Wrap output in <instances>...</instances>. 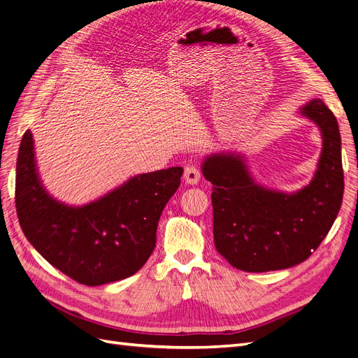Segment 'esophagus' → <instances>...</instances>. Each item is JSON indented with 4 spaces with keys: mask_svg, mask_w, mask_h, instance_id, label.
Wrapping results in <instances>:
<instances>
[{
    "mask_svg": "<svg viewBox=\"0 0 358 358\" xmlns=\"http://www.w3.org/2000/svg\"><path fill=\"white\" fill-rule=\"evenodd\" d=\"M183 180H185L188 185H196L200 180V170L196 166H187L183 170Z\"/></svg>",
    "mask_w": 358,
    "mask_h": 358,
    "instance_id": "obj_1",
    "label": "esophagus"
}]
</instances>
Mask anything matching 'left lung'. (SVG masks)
<instances>
[{"instance_id":"left-lung-1","label":"left lung","mask_w":358,"mask_h":358,"mask_svg":"<svg viewBox=\"0 0 358 358\" xmlns=\"http://www.w3.org/2000/svg\"><path fill=\"white\" fill-rule=\"evenodd\" d=\"M299 113L320 128L322 138L315 175L301 189L282 192L259 185L241 154H212L201 164L203 176L213 185L216 251L245 272L282 270L305 262L339 213L343 170L338 121L320 99Z\"/></svg>"}]
</instances>
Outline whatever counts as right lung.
Instances as JSON below:
<instances>
[{
    "label": "right lung",
    "mask_w": 358,
    "mask_h": 358,
    "mask_svg": "<svg viewBox=\"0 0 358 358\" xmlns=\"http://www.w3.org/2000/svg\"><path fill=\"white\" fill-rule=\"evenodd\" d=\"M182 173V167L143 173L99 200L69 206L43 187L27 129L16 162L19 224L38 254L76 282H115L134 275L152 254L159 216Z\"/></svg>",
    "instance_id": "add662e5"
}]
</instances>
